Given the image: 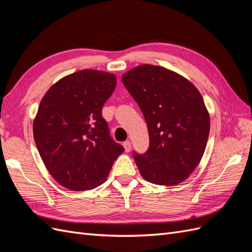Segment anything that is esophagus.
<instances>
[{"mask_svg":"<svg viewBox=\"0 0 252 252\" xmlns=\"http://www.w3.org/2000/svg\"><path fill=\"white\" fill-rule=\"evenodd\" d=\"M123 146H124L126 152H129V151L131 150V143H130V141H125L123 143Z\"/></svg>","mask_w":252,"mask_h":252,"instance_id":"34e87169","label":"esophagus"}]
</instances>
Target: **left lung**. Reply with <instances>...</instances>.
Masks as SVG:
<instances>
[{"label": "left lung", "instance_id": "obj_1", "mask_svg": "<svg viewBox=\"0 0 252 252\" xmlns=\"http://www.w3.org/2000/svg\"><path fill=\"white\" fill-rule=\"evenodd\" d=\"M146 121L149 148L133 152L142 177L157 185L185 181L201 162L210 117L200 91L186 78L162 66L144 64L122 75Z\"/></svg>", "mask_w": 252, "mask_h": 252}]
</instances>
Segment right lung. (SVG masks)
<instances>
[{"instance_id": "1", "label": "right lung", "mask_w": 252, "mask_h": 252, "mask_svg": "<svg viewBox=\"0 0 252 252\" xmlns=\"http://www.w3.org/2000/svg\"><path fill=\"white\" fill-rule=\"evenodd\" d=\"M116 85L113 73L83 69L53 84L40 103L33 121L36 148L52 178L72 191L102 185L124 151L102 117Z\"/></svg>"}]
</instances>
